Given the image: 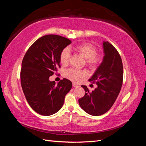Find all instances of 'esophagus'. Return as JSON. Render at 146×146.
<instances>
[{"label":"esophagus","instance_id":"34e87169","mask_svg":"<svg viewBox=\"0 0 146 146\" xmlns=\"http://www.w3.org/2000/svg\"><path fill=\"white\" fill-rule=\"evenodd\" d=\"M72 86H73L74 88H78V87H79V85H77V84H76V83H72Z\"/></svg>","mask_w":146,"mask_h":146}]
</instances>
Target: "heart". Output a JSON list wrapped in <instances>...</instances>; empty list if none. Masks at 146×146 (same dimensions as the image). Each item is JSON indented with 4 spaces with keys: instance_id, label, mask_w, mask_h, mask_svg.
Returning <instances> with one entry per match:
<instances>
[{
    "instance_id": "heart-1",
    "label": "heart",
    "mask_w": 146,
    "mask_h": 146,
    "mask_svg": "<svg viewBox=\"0 0 146 146\" xmlns=\"http://www.w3.org/2000/svg\"><path fill=\"white\" fill-rule=\"evenodd\" d=\"M72 49L80 54L86 59V63L91 68L98 66L101 62L102 57L99 54H96V47L90 44L84 43L72 47ZM70 54L68 48H64L60 55V63L63 65L67 64L69 62ZM86 76V73L83 70L70 68L64 72V77L74 82H80Z\"/></svg>"
}]
</instances>
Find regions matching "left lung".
Listing matches in <instances>:
<instances>
[{
	"mask_svg": "<svg viewBox=\"0 0 146 146\" xmlns=\"http://www.w3.org/2000/svg\"><path fill=\"white\" fill-rule=\"evenodd\" d=\"M103 50L102 62L89 79L98 87L91 92L86 86L82 85L85 94L78 100L84 111L95 116L104 114L111 108L122 85L123 65L120 55L108 41H103Z\"/></svg>",
	"mask_w": 146,
	"mask_h": 146,
	"instance_id": "left-lung-1",
	"label": "left lung"
}]
</instances>
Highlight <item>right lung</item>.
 <instances>
[{
	"mask_svg": "<svg viewBox=\"0 0 146 146\" xmlns=\"http://www.w3.org/2000/svg\"><path fill=\"white\" fill-rule=\"evenodd\" d=\"M71 41L55 35L42 36L30 46L24 55L21 70V81L29 104L39 114L50 116L63 107L65 96L72 83L63 78L57 85L49 77L60 68V55Z\"/></svg>",
	"mask_w": 146,
	"mask_h": 146,
	"instance_id": "1",
	"label": "right lung"
}]
</instances>
